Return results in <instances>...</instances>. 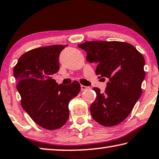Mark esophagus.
Instances as JSON below:
<instances>
[{"instance_id": "1", "label": "esophagus", "mask_w": 159, "mask_h": 159, "mask_svg": "<svg viewBox=\"0 0 159 159\" xmlns=\"http://www.w3.org/2000/svg\"><path fill=\"white\" fill-rule=\"evenodd\" d=\"M80 88H81V90H85L89 89V87H88V86H85V85H80Z\"/></svg>"}]
</instances>
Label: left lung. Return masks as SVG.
Listing matches in <instances>:
<instances>
[{
  "instance_id": "8db88e82",
  "label": "left lung",
  "mask_w": 159,
  "mask_h": 159,
  "mask_svg": "<svg viewBox=\"0 0 159 159\" xmlns=\"http://www.w3.org/2000/svg\"><path fill=\"white\" fill-rule=\"evenodd\" d=\"M78 46L86 52L88 61L98 64L95 74L99 79H109L104 93L93 89L96 98L90 107L92 117L105 127L119 125L142 95L144 58L127 42L90 41Z\"/></svg>"
}]
</instances>
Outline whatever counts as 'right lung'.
Masks as SVG:
<instances>
[{
	"instance_id": "add662e5",
	"label": "right lung",
	"mask_w": 159,
	"mask_h": 159,
	"mask_svg": "<svg viewBox=\"0 0 159 159\" xmlns=\"http://www.w3.org/2000/svg\"><path fill=\"white\" fill-rule=\"evenodd\" d=\"M66 45L35 48L19 58L13 69L21 105L34 122L49 130L61 128L69 117V103L80 84L58 85L52 75L59 69V57Z\"/></svg>"
}]
</instances>
